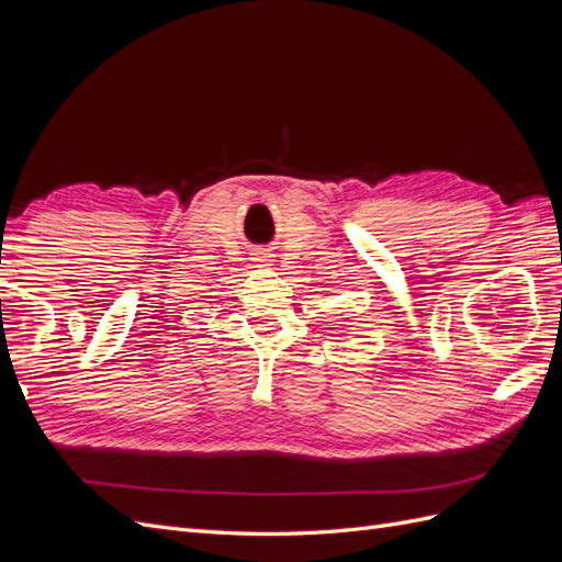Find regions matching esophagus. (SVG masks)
Wrapping results in <instances>:
<instances>
[{
	"instance_id": "esophagus-1",
	"label": "esophagus",
	"mask_w": 562,
	"mask_h": 562,
	"mask_svg": "<svg viewBox=\"0 0 562 562\" xmlns=\"http://www.w3.org/2000/svg\"><path fill=\"white\" fill-rule=\"evenodd\" d=\"M262 258H267V255H262ZM260 262H267V260H260Z\"/></svg>"
}]
</instances>
